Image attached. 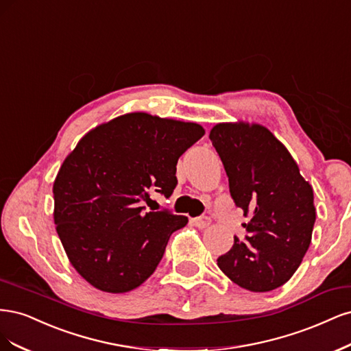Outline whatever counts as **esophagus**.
Returning a JSON list of instances; mask_svg holds the SVG:
<instances>
[{"mask_svg":"<svg viewBox=\"0 0 351 351\" xmlns=\"http://www.w3.org/2000/svg\"><path fill=\"white\" fill-rule=\"evenodd\" d=\"M192 223H194L198 229H206V228H208V226H210L211 220H210V217L202 216V217L194 219V220H192Z\"/></svg>","mask_w":351,"mask_h":351,"instance_id":"obj_1","label":"esophagus"}]
</instances>
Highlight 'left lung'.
Masks as SVG:
<instances>
[{"label": "left lung", "mask_w": 351, "mask_h": 351, "mask_svg": "<svg viewBox=\"0 0 351 351\" xmlns=\"http://www.w3.org/2000/svg\"><path fill=\"white\" fill-rule=\"evenodd\" d=\"M210 140L229 178L230 195L243 216L246 241L234 236L217 265L237 286L269 291L296 273L312 239L313 189L274 134L259 123L223 122Z\"/></svg>", "instance_id": "1"}]
</instances>
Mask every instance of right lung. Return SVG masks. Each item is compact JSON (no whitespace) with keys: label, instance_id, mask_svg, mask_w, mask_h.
Returning <instances> with one entry per match:
<instances>
[{"label":"right lung","instance_id":"right-lung-1","mask_svg":"<svg viewBox=\"0 0 351 351\" xmlns=\"http://www.w3.org/2000/svg\"><path fill=\"white\" fill-rule=\"evenodd\" d=\"M206 134L195 122L121 115L88 131L53 182V221L71 265L106 293L137 289L188 217L144 213L150 192L171 197L178 159Z\"/></svg>","mask_w":351,"mask_h":351}]
</instances>
